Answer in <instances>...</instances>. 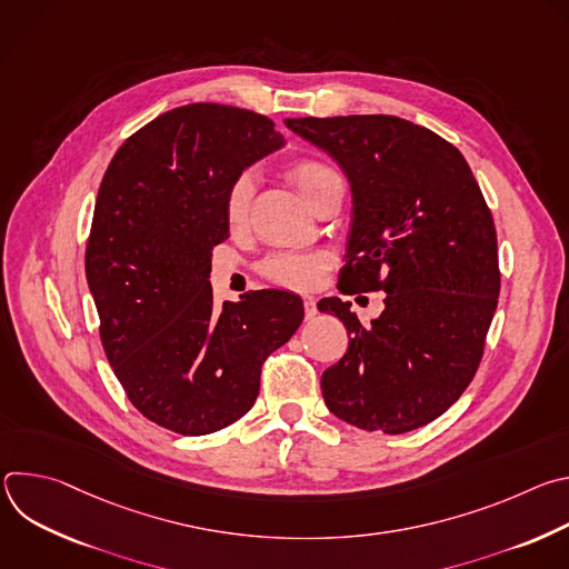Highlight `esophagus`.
Listing matches in <instances>:
<instances>
[{"label":"esophagus","mask_w":569,"mask_h":569,"mask_svg":"<svg viewBox=\"0 0 569 569\" xmlns=\"http://www.w3.org/2000/svg\"><path fill=\"white\" fill-rule=\"evenodd\" d=\"M303 310H306V319H312V317L317 315V301H315V297H310V295L303 297Z\"/></svg>","instance_id":"34e87169"}]
</instances>
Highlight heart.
<instances>
[{
	"instance_id": "heart-1",
	"label": "heart",
	"mask_w": 569,
	"mask_h": 569,
	"mask_svg": "<svg viewBox=\"0 0 569 569\" xmlns=\"http://www.w3.org/2000/svg\"><path fill=\"white\" fill-rule=\"evenodd\" d=\"M331 173L336 171H331L327 164H321L317 159H301L290 167L288 178L295 182V187L303 196L310 187H315L321 178H327ZM252 196H254L252 176H240L233 180V184L224 196V218L231 227H240L248 220ZM327 268H329V257L323 252L290 250V252L272 254L261 270L274 283L288 286V288H312L321 281Z\"/></svg>"
}]
</instances>
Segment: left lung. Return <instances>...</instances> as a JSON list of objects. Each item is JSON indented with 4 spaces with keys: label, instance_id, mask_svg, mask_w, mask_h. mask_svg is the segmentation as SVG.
Returning a JSON list of instances; mask_svg holds the SVG:
<instances>
[{
    "label": "left lung",
    "instance_id": "8db88e82",
    "mask_svg": "<svg viewBox=\"0 0 569 569\" xmlns=\"http://www.w3.org/2000/svg\"><path fill=\"white\" fill-rule=\"evenodd\" d=\"M338 161L351 187L340 290H382L362 327L351 301L321 299L351 336L321 373L327 408L360 430L402 435L463 393L498 306V238L463 154L437 132L387 114L286 119Z\"/></svg>",
    "mask_w": 569,
    "mask_h": 569
}]
</instances>
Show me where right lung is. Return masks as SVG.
<instances>
[{"instance_id":"add662e5","label":"right lung","mask_w":569,"mask_h":569,"mask_svg":"<svg viewBox=\"0 0 569 569\" xmlns=\"http://www.w3.org/2000/svg\"><path fill=\"white\" fill-rule=\"evenodd\" d=\"M283 146L263 114L193 103L126 139L103 176L86 252L101 340L134 408L178 435L250 412L263 360L303 319L292 292L250 290L220 308L209 283L229 187Z\"/></svg>"}]
</instances>
